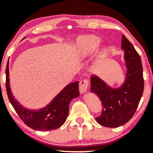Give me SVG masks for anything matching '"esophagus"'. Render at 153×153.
<instances>
[{"label":"esophagus","mask_w":153,"mask_h":153,"mask_svg":"<svg viewBox=\"0 0 153 153\" xmlns=\"http://www.w3.org/2000/svg\"><path fill=\"white\" fill-rule=\"evenodd\" d=\"M89 85V80L88 79L84 78L82 79L80 81V84H79V88H80V91L81 94H83L85 91H87Z\"/></svg>","instance_id":"34e87169"}]
</instances>
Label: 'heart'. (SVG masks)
<instances>
[{"instance_id": "b5f03b06", "label": "heart", "mask_w": 153, "mask_h": 153, "mask_svg": "<svg viewBox=\"0 0 153 153\" xmlns=\"http://www.w3.org/2000/svg\"><path fill=\"white\" fill-rule=\"evenodd\" d=\"M100 39L96 36H81L77 39L75 43V52L80 59H85L97 50Z\"/></svg>"}]
</instances>
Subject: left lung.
I'll list each match as a JSON object with an SVG mask.
<instances>
[{"mask_svg": "<svg viewBox=\"0 0 153 153\" xmlns=\"http://www.w3.org/2000/svg\"><path fill=\"white\" fill-rule=\"evenodd\" d=\"M127 75L118 88L107 86L98 76L91 78V90L99 96L103 105L101 114L96 120L106 127H118L129 122L134 114L144 91L143 65L140 54L130 42L122 35Z\"/></svg>", "mask_w": 153, "mask_h": 153, "instance_id": "1", "label": "left lung"}]
</instances>
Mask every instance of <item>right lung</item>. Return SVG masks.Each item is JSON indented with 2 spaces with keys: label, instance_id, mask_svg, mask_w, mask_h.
Here are the masks:
<instances>
[{
  "label": "right lung",
  "instance_id": "add662e5",
  "mask_svg": "<svg viewBox=\"0 0 153 153\" xmlns=\"http://www.w3.org/2000/svg\"><path fill=\"white\" fill-rule=\"evenodd\" d=\"M6 87L7 94L20 119L31 129L39 131L54 130L65 122L69 113V104L72 99L80 94L78 81L68 84L46 107L39 110H29L24 108L13 98L10 91L8 62L6 69Z\"/></svg>",
  "mask_w": 153,
  "mask_h": 153
}]
</instances>
